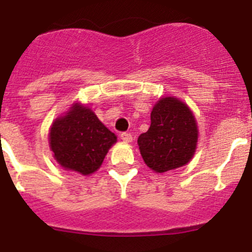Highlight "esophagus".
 Wrapping results in <instances>:
<instances>
[{
	"label": "esophagus",
	"instance_id": "1",
	"mask_svg": "<svg viewBox=\"0 0 252 252\" xmlns=\"http://www.w3.org/2000/svg\"><path fill=\"white\" fill-rule=\"evenodd\" d=\"M121 140L124 142H126V144H130V142H132V135L128 132L121 133Z\"/></svg>",
	"mask_w": 252,
	"mask_h": 252
}]
</instances>
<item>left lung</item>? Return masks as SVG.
I'll return each instance as SVG.
<instances>
[{
	"label": "left lung",
	"instance_id": "1",
	"mask_svg": "<svg viewBox=\"0 0 252 252\" xmlns=\"http://www.w3.org/2000/svg\"><path fill=\"white\" fill-rule=\"evenodd\" d=\"M150 119L149 130L137 139L146 165L165 173L188 164L198 144L197 120L188 104L165 95L154 104Z\"/></svg>",
	"mask_w": 252,
	"mask_h": 252
}]
</instances>
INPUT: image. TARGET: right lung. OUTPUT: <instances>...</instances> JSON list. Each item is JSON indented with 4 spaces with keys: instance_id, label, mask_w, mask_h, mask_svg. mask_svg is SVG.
Instances as JSON below:
<instances>
[{
    "instance_id": "obj_1",
    "label": "right lung",
    "mask_w": 252,
    "mask_h": 252,
    "mask_svg": "<svg viewBox=\"0 0 252 252\" xmlns=\"http://www.w3.org/2000/svg\"><path fill=\"white\" fill-rule=\"evenodd\" d=\"M117 136L86 104L74 102L51 124L49 146L62 168L91 175L101 168L104 157Z\"/></svg>"
}]
</instances>
